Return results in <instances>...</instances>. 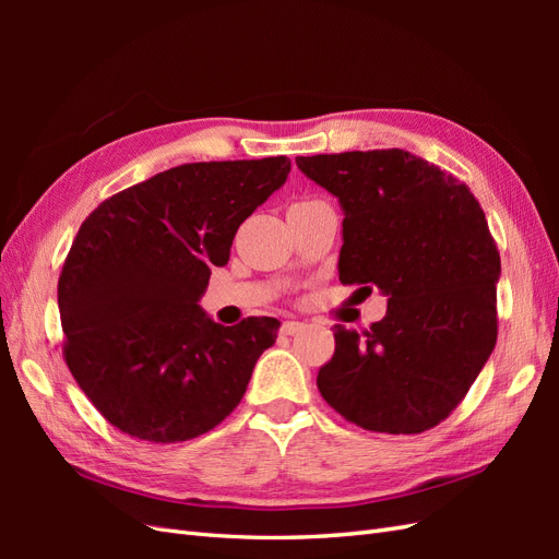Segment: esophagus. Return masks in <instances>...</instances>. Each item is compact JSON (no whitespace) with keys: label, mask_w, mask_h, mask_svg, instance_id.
I'll return each instance as SVG.
<instances>
[{"label":"esophagus","mask_w":559,"mask_h":559,"mask_svg":"<svg viewBox=\"0 0 559 559\" xmlns=\"http://www.w3.org/2000/svg\"><path fill=\"white\" fill-rule=\"evenodd\" d=\"M306 329V324H302V321H282V333L284 335H294V333H298V331H302Z\"/></svg>","instance_id":"1"}]
</instances>
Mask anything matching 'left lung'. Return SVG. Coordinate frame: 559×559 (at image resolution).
I'll return each mask as SVG.
<instances>
[{
	"mask_svg": "<svg viewBox=\"0 0 559 559\" xmlns=\"http://www.w3.org/2000/svg\"><path fill=\"white\" fill-rule=\"evenodd\" d=\"M345 210L341 282L380 286L386 314L335 326L317 386L347 421L421 433L460 405L497 345L501 259L464 181L403 148L298 156Z\"/></svg>",
	"mask_w": 559,
	"mask_h": 559,
	"instance_id": "obj_1",
	"label": "left lung"
}]
</instances>
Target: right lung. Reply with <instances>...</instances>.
<instances>
[{"instance_id":"obj_1","label":"right lung","mask_w":559,"mask_h":559,"mask_svg":"<svg viewBox=\"0 0 559 559\" xmlns=\"http://www.w3.org/2000/svg\"><path fill=\"white\" fill-rule=\"evenodd\" d=\"M289 170L286 156L186 163L99 202L81 224L58 280L62 357L118 431L181 443L238 408L280 321L222 326L198 300Z\"/></svg>"}]
</instances>
